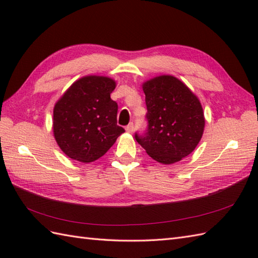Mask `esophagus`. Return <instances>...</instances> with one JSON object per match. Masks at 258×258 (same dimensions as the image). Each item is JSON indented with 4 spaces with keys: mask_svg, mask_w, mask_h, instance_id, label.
Wrapping results in <instances>:
<instances>
[{
    "mask_svg": "<svg viewBox=\"0 0 258 258\" xmlns=\"http://www.w3.org/2000/svg\"><path fill=\"white\" fill-rule=\"evenodd\" d=\"M133 130H134V124H133V123L128 124V125L125 127V131H126V132H127V133H132Z\"/></svg>",
    "mask_w": 258,
    "mask_h": 258,
    "instance_id": "esophagus-1",
    "label": "esophagus"
}]
</instances>
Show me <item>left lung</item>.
I'll return each instance as SVG.
<instances>
[{"instance_id": "8db88e82", "label": "left lung", "mask_w": 258, "mask_h": 258, "mask_svg": "<svg viewBox=\"0 0 258 258\" xmlns=\"http://www.w3.org/2000/svg\"><path fill=\"white\" fill-rule=\"evenodd\" d=\"M147 107V131L135 134L138 143L161 164L182 161L195 150L204 133L202 104L182 81L160 75L142 85Z\"/></svg>"}]
</instances>
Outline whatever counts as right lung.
Listing matches in <instances>:
<instances>
[{"instance_id":"add662e5","label":"right lung","mask_w":258,"mask_h":258,"mask_svg":"<svg viewBox=\"0 0 258 258\" xmlns=\"http://www.w3.org/2000/svg\"><path fill=\"white\" fill-rule=\"evenodd\" d=\"M116 82L87 75L71 85L53 109V134L65 155L81 163L102 157L124 133L117 104L111 98Z\"/></svg>"}]
</instances>
